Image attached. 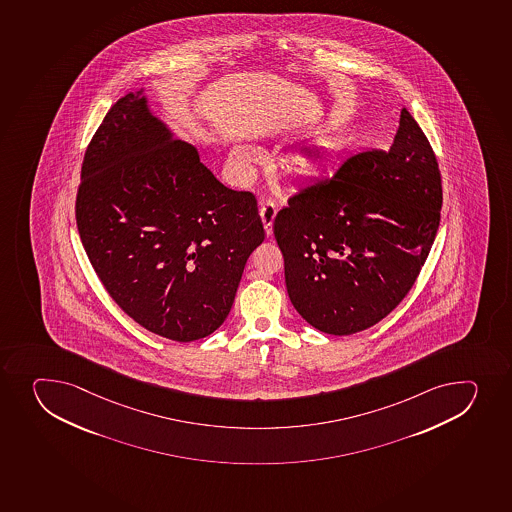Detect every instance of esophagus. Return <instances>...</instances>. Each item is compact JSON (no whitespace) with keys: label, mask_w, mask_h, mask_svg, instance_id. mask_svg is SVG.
<instances>
[{"label":"esophagus","mask_w":512,"mask_h":512,"mask_svg":"<svg viewBox=\"0 0 512 512\" xmlns=\"http://www.w3.org/2000/svg\"><path fill=\"white\" fill-rule=\"evenodd\" d=\"M275 215H277L275 203L267 202L260 207V217H262V222H264L267 235H272V223H274Z\"/></svg>","instance_id":"1"}]
</instances>
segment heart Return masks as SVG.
I'll use <instances>...</instances> for the list:
<instances>
[{"label":"heart","mask_w":512,"mask_h":512,"mask_svg":"<svg viewBox=\"0 0 512 512\" xmlns=\"http://www.w3.org/2000/svg\"><path fill=\"white\" fill-rule=\"evenodd\" d=\"M253 158H255V152H253L252 147H247V145H240V147H235V150L232 152V158H230V162H232V168L238 175H243L245 170H247L248 165L253 162ZM320 158L317 157H305L302 160H299V170L300 172L310 173L314 172L315 168L319 167Z\"/></svg>","instance_id":"obj_1"}]
</instances>
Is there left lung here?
Wrapping results in <instances>:
<instances>
[{
    "mask_svg": "<svg viewBox=\"0 0 512 512\" xmlns=\"http://www.w3.org/2000/svg\"><path fill=\"white\" fill-rule=\"evenodd\" d=\"M431 143L405 108L389 152L347 158L274 222L295 310L332 335L369 329L412 289L441 222Z\"/></svg>",
    "mask_w": 512,
    "mask_h": 512,
    "instance_id": "1",
    "label": "left lung"
}]
</instances>
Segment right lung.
<instances>
[{
	"mask_svg": "<svg viewBox=\"0 0 512 512\" xmlns=\"http://www.w3.org/2000/svg\"><path fill=\"white\" fill-rule=\"evenodd\" d=\"M76 227L103 287L137 324L177 342L227 319L250 253L257 200L213 177L153 117L143 90L120 98L88 145Z\"/></svg>",
	"mask_w": 512,
	"mask_h": 512,
	"instance_id": "add662e5",
	"label": "right lung"
}]
</instances>
